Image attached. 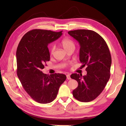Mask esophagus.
<instances>
[{
    "mask_svg": "<svg viewBox=\"0 0 126 126\" xmlns=\"http://www.w3.org/2000/svg\"><path fill=\"white\" fill-rule=\"evenodd\" d=\"M66 77H67V80H70L71 79V78H70V76L69 74H67L66 75Z\"/></svg>",
    "mask_w": 126,
    "mask_h": 126,
    "instance_id": "esophagus-1",
    "label": "esophagus"
}]
</instances>
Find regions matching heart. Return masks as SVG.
Masks as SVG:
<instances>
[{
	"label": "heart",
	"mask_w": 126,
	"mask_h": 126,
	"mask_svg": "<svg viewBox=\"0 0 126 126\" xmlns=\"http://www.w3.org/2000/svg\"><path fill=\"white\" fill-rule=\"evenodd\" d=\"M61 45L62 46V47L64 48L66 51H67L69 49H74L75 48L76 45L75 42L69 37H65L60 42ZM55 50L54 46H51L50 48V54H52L54 53Z\"/></svg>",
	"instance_id": "b5f03b06"
}]
</instances>
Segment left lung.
I'll return each mask as SVG.
<instances>
[{
    "label": "left lung",
    "instance_id": "1",
    "mask_svg": "<svg viewBox=\"0 0 126 126\" xmlns=\"http://www.w3.org/2000/svg\"><path fill=\"white\" fill-rule=\"evenodd\" d=\"M80 45V61L87 66V75L73 74L78 86L72 91L77 100L89 102L96 98L104 90L110 77L111 57L108 45L97 32L91 30H77L68 32Z\"/></svg>",
    "mask_w": 126,
    "mask_h": 126
}]
</instances>
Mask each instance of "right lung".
Listing matches in <instances>:
<instances>
[{
    "label": "right lung",
    "instance_id": "1",
    "mask_svg": "<svg viewBox=\"0 0 126 126\" xmlns=\"http://www.w3.org/2000/svg\"><path fill=\"white\" fill-rule=\"evenodd\" d=\"M59 32L35 29L23 36L16 51L17 74L28 94L38 103L47 104L56 97L61 85L65 81L64 74L46 75L41 70L50 60L48 44L62 35Z\"/></svg>",
    "mask_w": 126,
    "mask_h": 126
}]
</instances>
